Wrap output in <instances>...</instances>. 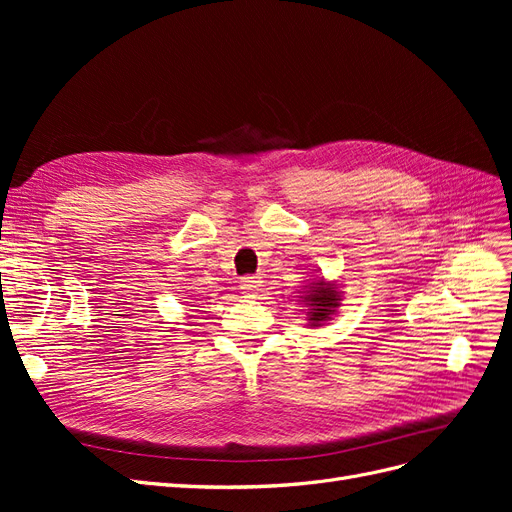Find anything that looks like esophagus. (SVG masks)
<instances>
[{
  "mask_svg": "<svg viewBox=\"0 0 512 512\" xmlns=\"http://www.w3.org/2000/svg\"><path fill=\"white\" fill-rule=\"evenodd\" d=\"M262 288V277L260 275H245L241 280V290L247 297H254V294Z\"/></svg>",
  "mask_w": 512,
  "mask_h": 512,
  "instance_id": "1",
  "label": "esophagus"
}]
</instances>
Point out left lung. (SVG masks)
<instances>
[{
    "label": "left lung",
    "instance_id": "left-lung-1",
    "mask_svg": "<svg viewBox=\"0 0 512 512\" xmlns=\"http://www.w3.org/2000/svg\"><path fill=\"white\" fill-rule=\"evenodd\" d=\"M305 301H309V305H312V312H309V316H312V318H309V320L314 322V327H318V322L327 320L331 316V312H335L339 294L331 284L320 282V284L312 286V290H309Z\"/></svg>",
    "mask_w": 512,
    "mask_h": 512
}]
</instances>
